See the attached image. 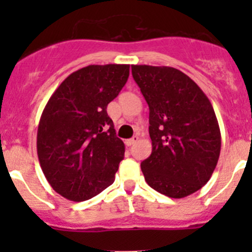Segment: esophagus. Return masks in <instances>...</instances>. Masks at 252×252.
<instances>
[{"label": "esophagus", "mask_w": 252, "mask_h": 252, "mask_svg": "<svg viewBox=\"0 0 252 252\" xmlns=\"http://www.w3.org/2000/svg\"><path fill=\"white\" fill-rule=\"evenodd\" d=\"M138 140H139V136L135 135V136H133L131 139H128V140H126V146H131V145L135 144V142Z\"/></svg>", "instance_id": "esophagus-1"}]
</instances>
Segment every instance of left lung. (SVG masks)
Masks as SVG:
<instances>
[{
	"mask_svg": "<svg viewBox=\"0 0 252 252\" xmlns=\"http://www.w3.org/2000/svg\"><path fill=\"white\" fill-rule=\"evenodd\" d=\"M149 105L152 152L141 162L147 184L182 199L210 180L220 152V130L212 105L192 79L173 67L131 65Z\"/></svg>",
	"mask_w": 252,
	"mask_h": 252,
	"instance_id": "8db88e82",
	"label": "left lung"
}]
</instances>
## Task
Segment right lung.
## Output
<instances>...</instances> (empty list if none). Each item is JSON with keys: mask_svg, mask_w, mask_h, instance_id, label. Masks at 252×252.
<instances>
[{"mask_svg": "<svg viewBox=\"0 0 252 252\" xmlns=\"http://www.w3.org/2000/svg\"><path fill=\"white\" fill-rule=\"evenodd\" d=\"M129 77V64H91L68 75L42 111L36 149L52 189L70 201L100 194L124 158L107 105Z\"/></svg>", "mask_w": 252, "mask_h": 252, "instance_id": "obj_1", "label": "right lung"}]
</instances>
